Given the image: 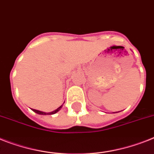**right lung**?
Here are the masks:
<instances>
[{"label":"right lung","instance_id":"add662e5","mask_svg":"<svg viewBox=\"0 0 154 154\" xmlns=\"http://www.w3.org/2000/svg\"><path fill=\"white\" fill-rule=\"evenodd\" d=\"M63 105V104H62ZM62 105L60 106L59 107H57V109L54 110V111H53V112H41V111H38V110H35V109H32V111H33L34 112H35V113L38 114V115H54V114H55L57 113L59 110H61V108L62 107Z\"/></svg>","mask_w":154,"mask_h":154}]
</instances>
